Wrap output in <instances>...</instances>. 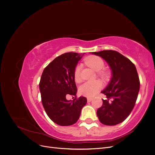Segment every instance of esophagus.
<instances>
[{
	"label": "esophagus",
	"mask_w": 155,
	"mask_h": 155,
	"mask_svg": "<svg viewBox=\"0 0 155 155\" xmlns=\"http://www.w3.org/2000/svg\"><path fill=\"white\" fill-rule=\"evenodd\" d=\"M92 99H93V98H92V97H87V101L91 102L92 100Z\"/></svg>",
	"instance_id": "34e87169"
}]
</instances>
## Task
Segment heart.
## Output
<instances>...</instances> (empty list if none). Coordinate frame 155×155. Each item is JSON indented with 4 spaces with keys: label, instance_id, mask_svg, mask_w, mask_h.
<instances>
[{
    "label": "heart",
    "instance_id": "obj_1",
    "mask_svg": "<svg viewBox=\"0 0 155 155\" xmlns=\"http://www.w3.org/2000/svg\"><path fill=\"white\" fill-rule=\"evenodd\" d=\"M84 62L88 67H91L95 71L98 72L97 76L102 79H107L109 77V74L105 70H101L104 68L105 63L103 59L96 55H90L84 59ZM74 79L76 83L81 81V66L77 65L74 70ZM101 83L99 81H87L84 83L79 87V93L86 97H93L99 92L101 88Z\"/></svg>",
    "mask_w": 155,
    "mask_h": 155
}]
</instances>
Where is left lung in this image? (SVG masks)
I'll return each mask as SVG.
<instances>
[{
	"mask_svg": "<svg viewBox=\"0 0 155 155\" xmlns=\"http://www.w3.org/2000/svg\"><path fill=\"white\" fill-rule=\"evenodd\" d=\"M92 54L100 56L109 64L112 77L101 91L106 96L97 110L100 122L106 125L119 124L133 110L140 90V79L135 65L122 54L114 50H103Z\"/></svg>",
	"mask_w": 155,
	"mask_h": 155,
	"instance_id": "8db88e82",
	"label": "left lung"
}]
</instances>
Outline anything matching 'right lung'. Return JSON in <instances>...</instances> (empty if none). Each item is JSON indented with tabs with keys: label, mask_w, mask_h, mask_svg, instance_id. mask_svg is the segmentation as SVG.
Segmentation results:
<instances>
[{
	"label": "right lung",
	"mask_w": 155,
	"mask_h": 155,
	"mask_svg": "<svg viewBox=\"0 0 155 155\" xmlns=\"http://www.w3.org/2000/svg\"><path fill=\"white\" fill-rule=\"evenodd\" d=\"M81 57V54L76 52L63 54L48 64L42 74L39 83L42 104L48 116L58 125L68 126L76 123L87 104L85 97L76 98L74 79V68ZM68 95L75 98L67 101Z\"/></svg>",
	"instance_id": "right-lung-1"
}]
</instances>
